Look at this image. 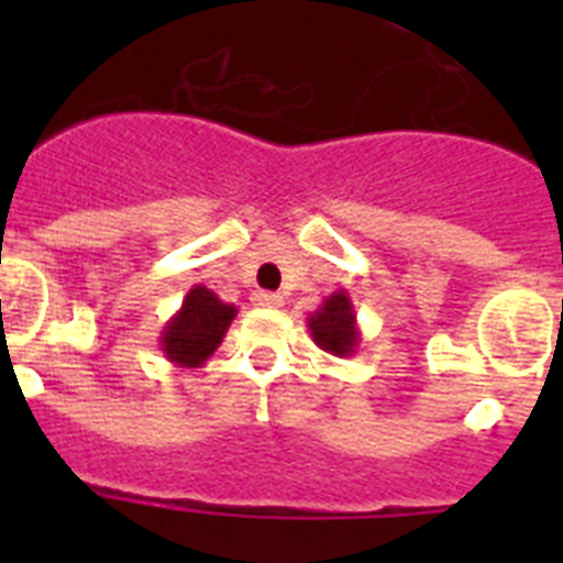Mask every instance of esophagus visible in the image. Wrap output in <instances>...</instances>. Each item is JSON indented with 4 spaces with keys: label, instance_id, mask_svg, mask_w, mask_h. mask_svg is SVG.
I'll return each instance as SVG.
<instances>
[{
    "label": "esophagus",
    "instance_id": "esophagus-1",
    "mask_svg": "<svg viewBox=\"0 0 563 563\" xmlns=\"http://www.w3.org/2000/svg\"><path fill=\"white\" fill-rule=\"evenodd\" d=\"M253 307H262V310H276V307H282V296L278 292H267V290H256L251 296Z\"/></svg>",
    "mask_w": 563,
    "mask_h": 563
}]
</instances>
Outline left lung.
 Listing matches in <instances>:
<instances>
[{
    "mask_svg": "<svg viewBox=\"0 0 563 563\" xmlns=\"http://www.w3.org/2000/svg\"><path fill=\"white\" fill-rule=\"evenodd\" d=\"M307 330L316 341L318 350L330 352L335 357H352L361 343V327H357L355 305L346 290L327 296L312 316H307Z\"/></svg>",
    "mask_w": 563,
    "mask_h": 563,
    "instance_id": "obj_1",
    "label": "left lung"
}]
</instances>
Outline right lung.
I'll return each mask as SVG.
<instances>
[{"label": "right lung", "instance_id": "add662e5", "mask_svg": "<svg viewBox=\"0 0 563 563\" xmlns=\"http://www.w3.org/2000/svg\"><path fill=\"white\" fill-rule=\"evenodd\" d=\"M233 318H236V307L225 305L208 287L194 285L183 298L180 310L174 312L163 327V357L183 369H197L217 352Z\"/></svg>", "mask_w": 563, "mask_h": 563}]
</instances>
